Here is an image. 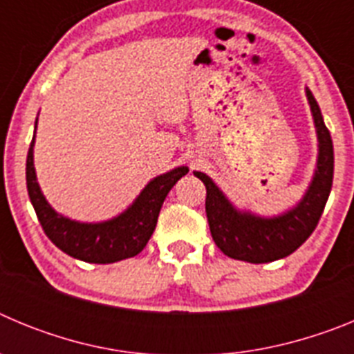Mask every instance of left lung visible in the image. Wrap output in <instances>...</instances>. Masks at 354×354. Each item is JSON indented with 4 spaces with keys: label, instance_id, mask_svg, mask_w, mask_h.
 Masks as SVG:
<instances>
[{
    "label": "left lung",
    "instance_id": "1",
    "mask_svg": "<svg viewBox=\"0 0 354 354\" xmlns=\"http://www.w3.org/2000/svg\"><path fill=\"white\" fill-rule=\"evenodd\" d=\"M306 99L317 131L319 154L310 186L296 207L273 218L239 211L209 175L193 171L205 184V212L211 236L227 257L252 264L278 261L296 252L317 227L333 183V143L317 101L308 88Z\"/></svg>",
    "mask_w": 354,
    "mask_h": 354
}]
</instances>
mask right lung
I'll return each instance as SVG.
<instances>
[{
    "label": "right lung",
    "instance_id": "add662e5",
    "mask_svg": "<svg viewBox=\"0 0 354 354\" xmlns=\"http://www.w3.org/2000/svg\"><path fill=\"white\" fill-rule=\"evenodd\" d=\"M33 145L35 136L31 140L26 158V186L44 232L62 252L92 264H111L138 255L154 232L168 192L189 171L187 167H179L154 177L143 187L138 198L113 220L81 223L58 214L42 195L33 167Z\"/></svg>",
    "mask_w": 354,
    "mask_h": 354
}]
</instances>
